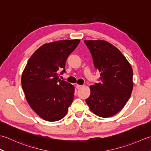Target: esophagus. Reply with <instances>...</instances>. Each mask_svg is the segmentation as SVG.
I'll use <instances>...</instances> for the list:
<instances>
[{"instance_id": "obj_1", "label": "esophagus", "mask_w": 151, "mask_h": 151, "mask_svg": "<svg viewBox=\"0 0 151 151\" xmlns=\"http://www.w3.org/2000/svg\"><path fill=\"white\" fill-rule=\"evenodd\" d=\"M81 87H82V85H76V88H78V89L80 88Z\"/></svg>"}]
</instances>
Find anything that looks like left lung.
Listing matches in <instances>:
<instances>
[{
    "instance_id": "8db88e82",
    "label": "left lung",
    "mask_w": 151,
    "mask_h": 151,
    "mask_svg": "<svg viewBox=\"0 0 151 151\" xmlns=\"http://www.w3.org/2000/svg\"><path fill=\"white\" fill-rule=\"evenodd\" d=\"M95 68L100 72L99 83L91 85L86 99L89 108L101 117H109L120 111L130 97L133 70L117 48L104 40H85Z\"/></svg>"
}]
</instances>
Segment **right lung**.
<instances>
[{
    "instance_id": "1",
    "label": "right lung",
    "mask_w": 151,
    "mask_h": 151,
    "mask_svg": "<svg viewBox=\"0 0 151 151\" xmlns=\"http://www.w3.org/2000/svg\"><path fill=\"white\" fill-rule=\"evenodd\" d=\"M80 40H59L45 44L29 58L21 78L27 102L41 118L57 121L66 115L74 97V87L58 78L65 73L67 58Z\"/></svg>"
}]
</instances>
